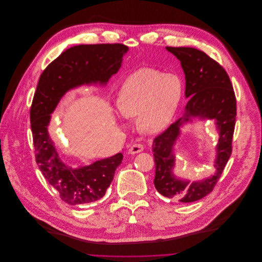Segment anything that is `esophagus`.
<instances>
[{"label":"esophagus","mask_w":262,"mask_h":262,"mask_svg":"<svg viewBox=\"0 0 262 262\" xmlns=\"http://www.w3.org/2000/svg\"><path fill=\"white\" fill-rule=\"evenodd\" d=\"M143 149H144L143 144L138 143V142H135V143H133V144L130 146V148L128 149V152H129V154L134 155V154H137V152L142 151Z\"/></svg>","instance_id":"obj_1"}]
</instances>
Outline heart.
<instances>
[{
  "label": "heart",
  "instance_id": "heart-1",
  "mask_svg": "<svg viewBox=\"0 0 262 262\" xmlns=\"http://www.w3.org/2000/svg\"><path fill=\"white\" fill-rule=\"evenodd\" d=\"M182 97L177 75L154 68H141L127 77L119 94L118 108L125 118L139 116V127L148 133L164 129Z\"/></svg>",
  "mask_w": 262,
  "mask_h": 262
}]
</instances>
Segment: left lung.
Returning <instances> with one entry per match:
<instances>
[{
  "label": "left lung",
  "instance_id": "obj_1",
  "mask_svg": "<svg viewBox=\"0 0 262 262\" xmlns=\"http://www.w3.org/2000/svg\"><path fill=\"white\" fill-rule=\"evenodd\" d=\"M166 49L180 61L185 72V95L189 101L184 117L172 123L152 140L156 165L155 187L160 194L183 203L197 201L210 194L220 179L232 152V137L236 118V98L225 69L205 52L192 47ZM214 118L220 130L216 173L210 179L190 183L178 180L172 173L174 156L172 146L179 135V127L191 117Z\"/></svg>",
  "mask_w": 262,
  "mask_h": 262
}]
</instances>
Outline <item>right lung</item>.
Instances as JSON below:
<instances>
[{"label": "right lung", "instance_id": "1", "mask_svg": "<svg viewBox=\"0 0 262 262\" xmlns=\"http://www.w3.org/2000/svg\"><path fill=\"white\" fill-rule=\"evenodd\" d=\"M127 51L128 46L121 43L76 45L62 52L40 75L30 110L35 158L43 177L70 205L93 202L105 195L123 155L77 169L65 165L48 134L50 114L69 90L83 83L107 82L121 68Z\"/></svg>", "mask_w": 262, "mask_h": 262}]
</instances>
